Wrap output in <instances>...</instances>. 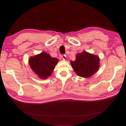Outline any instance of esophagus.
I'll return each mask as SVG.
<instances>
[{
    "label": "esophagus",
    "mask_w": 126,
    "mask_h": 126,
    "mask_svg": "<svg viewBox=\"0 0 126 126\" xmlns=\"http://www.w3.org/2000/svg\"><path fill=\"white\" fill-rule=\"evenodd\" d=\"M62 58H63V60H66V56L65 55H63L62 56Z\"/></svg>",
    "instance_id": "obj_1"
}]
</instances>
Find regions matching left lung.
I'll return each instance as SVG.
<instances>
[{
  "mask_svg": "<svg viewBox=\"0 0 126 126\" xmlns=\"http://www.w3.org/2000/svg\"><path fill=\"white\" fill-rule=\"evenodd\" d=\"M72 69L78 76L83 78H89L98 71L100 67L98 56L83 51L76 56L75 61H71Z\"/></svg>",
  "mask_w": 126,
  "mask_h": 126,
  "instance_id": "obj_1",
  "label": "left lung"
}]
</instances>
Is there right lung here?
Returning a JSON list of instances; mask_svg holds the SVG:
<instances>
[{"instance_id":"add662e5","label":"right lung","mask_w":126,"mask_h":126,"mask_svg":"<svg viewBox=\"0 0 126 126\" xmlns=\"http://www.w3.org/2000/svg\"><path fill=\"white\" fill-rule=\"evenodd\" d=\"M29 64L32 70L40 79H46L50 76L58 60L45 52L30 57Z\"/></svg>"}]
</instances>
